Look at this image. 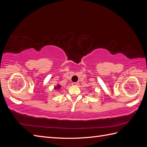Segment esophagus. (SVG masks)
Here are the masks:
<instances>
[{
    "mask_svg": "<svg viewBox=\"0 0 147 147\" xmlns=\"http://www.w3.org/2000/svg\"><path fill=\"white\" fill-rule=\"evenodd\" d=\"M72 84H74V85H78V82H74L72 83Z\"/></svg>",
    "mask_w": 147,
    "mask_h": 147,
    "instance_id": "esophagus-1",
    "label": "esophagus"
}]
</instances>
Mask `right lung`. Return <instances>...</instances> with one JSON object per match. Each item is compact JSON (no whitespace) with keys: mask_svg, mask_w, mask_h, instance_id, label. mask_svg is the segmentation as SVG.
I'll list each match as a JSON object with an SVG mask.
<instances>
[{"mask_svg":"<svg viewBox=\"0 0 147 147\" xmlns=\"http://www.w3.org/2000/svg\"><path fill=\"white\" fill-rule=\"evenodd\" d=\"M60 87H61V85H59V84H57V86L55 87V90H59Z\"/></svg>","mask_w":147,"mask_h":147,"instance_id":"right-lung-1","label":"right lung"}]
</instances>
